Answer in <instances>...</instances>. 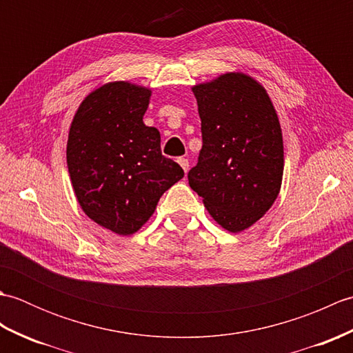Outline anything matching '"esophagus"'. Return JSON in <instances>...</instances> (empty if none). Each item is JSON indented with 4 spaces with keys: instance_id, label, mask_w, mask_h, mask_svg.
Here are the masks:
<instances>
[{
    "instance_id": "obj_1",
    "label": "esophagus",
    "mask_w": 353,
    "mask_h": 353,
    "mask_svg": "<svg viewBox=\"0 0 353 353\" xmlns=\"http://www.w3.org/2000/svg\"><path fill=\"white\" fill-rule=\"evenodd\" d=\"M177 162H179V165H181V167L183 168L185 172H188V170H190V161H188V159H185V157H179Z\"/></svg>"
}]
</instances>
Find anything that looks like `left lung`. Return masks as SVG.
I'll return each instance as SVG.
<instances>
[{
  "label": "left lung",
  "instance_id": "1",
  "mask_svg": "<svg viewBox=\"0 0 353 353\" xmlns=\"http://www.w3.org/2000/svg\"><path fill=\"white\" fill-rule=\"evenodd\" d=\"M201 119L199 162L190 186L229 232L250 228L279 194L283 174L281 124L265 89L229 72L192 88Z\"/></svg>",
  "mask_w": 353,
  "mask_h": 353
}]
</instances>
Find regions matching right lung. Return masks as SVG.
<instances>
[{
  "label": "right lung",
  "mask_w": 353,
  "mask_h": 353,
  "mask_svg": "<svg viewBox=\"0 0 353 353\" xmlns=\"http://www.w3.org/2000/svg\"><path fill=\"white\" fill-rule=\"evenodd\" d=\"M152 91L114 81L89 94L72 119L66 162L89 219L132 235L153 215L162 194L183 177L162 156L161 133L142 121Z\"/></svg>",
  "instance_id": "right-lung-1"
}]
</instances>
